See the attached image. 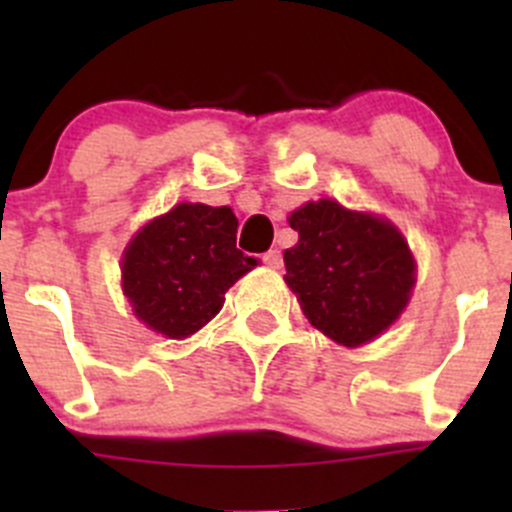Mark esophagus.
<instances>
[{"instance_id": "34e87169", "label": "esophagus", "mask_w": 512, "mask_h": 512, "mask_svg": "<svg viewBox=\"0 0 512 512\" xmlns=\"http://www.w3.org/2000/svg\"><path fill=\"white\" fill-rule=\"evenodd\" d=\"M262 262H265L267 267H275V270H280L282 267V252L280 250H270L262 255Z\"/></svg>"}]
</instances>
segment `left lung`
Listing matches in <instances>:
<instances>
[{"label":"left lung","mask_w":512,"mask_h":512,"mask_svg":"<svg viewBox=\"0 0 512 512\" xmlns=\"http://www.w3.org/2000/svg\"><path fill=\"white\" fill-rule=\"evenodd\" d=\"M289 225L299 242L285 250V280L319 332L359 347L404 312L416 265L394 225L334 200L294 210Z\"/></svg>","instance_id":"1"}]
</instances>
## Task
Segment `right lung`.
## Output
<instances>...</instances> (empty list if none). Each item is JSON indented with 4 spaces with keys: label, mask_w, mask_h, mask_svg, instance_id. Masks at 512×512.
<instances>
[{
    "label": "right lung",
    "mask_w": 512,
    "mask_h": 512,
    "mask_svg": "<svg viewBox=\"0 0 512 512\" xmlns=\"http://www.w3.org/2000/svg\"><path fill=\"white\" fill-rule=\"evenodd\" d=\"M230 208L180 203L133 237L123 255V292L138 319L170 339L198 332L225 292L257 265L235 247Z\"/></svg>",
    "instance_id": "obj_1"
}]
</instances>
